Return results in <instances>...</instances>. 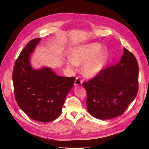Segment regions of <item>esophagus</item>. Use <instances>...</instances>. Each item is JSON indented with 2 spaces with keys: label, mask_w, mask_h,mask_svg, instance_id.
I'll list each match as a JSON object with an SVG mask.
<instances>
[{
  "label": "esophagus",
  "mask_w": 149,
  "mask_h": 149,
  "mask_svg": "<svg viewBox=\"0 0 149 149\" xmlns=\"http://www.w3.org/2000/svg\"><path fill=\"white\" fill-rule=\"evenodd\" d=\"M81 83H82V80L81 79H80V78L77 77L75 79V80L74 84L75 86H79V85H80Z\"/></svg>",
  "instance_id": "esophagus-1"
}]
</instances>
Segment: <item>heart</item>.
Instances as JSON below:
<instances>
[{"instance_id":"b5f03b06","label":"heart","mask_w":149,"mask_h":149,"mask_svg":"<svg viewBox=\"0 0 149 149\" xmlns=\"http://www.w3.org/2000/svg\"><path fill=\"white\" fill-rule=\"evenodd\" d=\"M101 48V46L96 43L76 47L70 54V59L67 61L68 66L71 68L86 62L83 67V75L87 77L97 75L103 69L107 57L105 50L99 52Z\"/></svg>"}]
</instances>
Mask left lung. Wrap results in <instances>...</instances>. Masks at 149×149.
<instances>
[{
	"label": "left lung",
	"instance_id": "obj_1",
	"mask_svg": "<svg viewBox=\"0 0 149 149\" xmlns=\"http://www.w3.org/2000/svg\"><path fill=\"white\" fill-rule=\"evenodd\" d=\"M138 75L135 57L124 48L118 63L103 68L89 81L83 82L89 113L101 120L121 115L137 95Z\"/></svg>",
	"mask_w": 149,
	"mask_h": 149
}]
</instances>
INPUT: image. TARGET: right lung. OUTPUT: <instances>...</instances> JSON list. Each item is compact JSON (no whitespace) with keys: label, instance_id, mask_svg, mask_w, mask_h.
Listing matches in <instances>:
<instances>
[{"label":"right lung","instance_id":"1","mask_svg":"<svg viewBox=\"0 0 149 149\" xmlns=\"http://www.w3.org/2000/svg\"><path fill=\"white\" fill-rule=\"evenodd\" d=\"M40 40L33 39L21 51L14 64L13 81L15 98L22 110L31 119L48 123L61 114L75 78L57 76L48 68L36 70L31 66L30 54Z\"/></svg>","mask_w":149,"mask_h":149}]
</instances>
